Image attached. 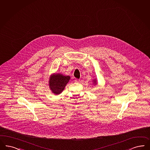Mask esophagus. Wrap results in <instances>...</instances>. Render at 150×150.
<instances>
[{
    "label": "esophagus",
    "mask_w": 150,
    "mask_h": 150,
    "mask_svg": "<svg viewBox=\"0 0 150 150\" xmlns=\"http://www.w3.org/2000/svg\"><path fill=\"white\" fill-rule=\"evenodd\" d=\"M80 81V80L79 79H76V82H79Z\"/></svg>",
    "instance_id": "esophagus-1"
}]
</instances>
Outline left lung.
<instances>
[{"label":"left lung","mask_w":150,"mask_h":150,"mask_svg":"<svg viewBox=\"0 0 150 150\" xmlns=\"http://www.w3.org/2000/svg\"><path fill=\"white\" fill-rule=\"evenodd\" d=\"M94 83H95V82H96V81H94Z\"/></svg>","instance_id":"obj_1"}]
</instances>
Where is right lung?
Segmentation results:
<instances>
[{
    "label": "right lung",
    "mask_w": 150,
    "mask_h": 150,
    "mask_svg": "<svg viewBox=\"0 0 150 150\" xmlns=\"http://www.w3.org/2000/svg\"><path fill=\"white\" fill-rule=\"evenodd\" d=\"M69 79V76H64L61 74H54L51 76L50 80V88L54 94H60Z\"/></svg>",
    "instance_id": "add662e5"
}]
</instances>
